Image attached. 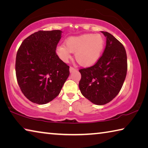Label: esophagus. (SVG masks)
Returning a JSON list of instances; mask_svg holds the SVG:
<instances>
[{"label":"esophagus","mask_w":148,"mask_h":148,"mask_svg":"<svg viewBox=\"0 0 148 148\" xmlns=\"http://www.w3.org/2000/svg\"><path fill=\"white\" fill-rule=\"evenodd\" d=\"M76 69H75V68H74L73 66H71V67H70V72H72L73 71H76Z\"/></svg>","instance_id":"1"}]
</instances>
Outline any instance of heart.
<instances>
[{
	"label": "heart",
	"mask_w": 148,
	"mask_h": 148,
	"mask_svg": "<svg viewBox=\"0 0 148 148\" xmlns=\"http://www.w3.org/2000/svg\"><path fill=\"white\" fill-rule=\"evenodd\" d=\"M105 42L99 34H86L70 37L64 45H59L56 48L57 56L62 61H68L71 53H75V58L79 64L90 66L99 61L103 52Z\"/></svg>",
	"instance_id": "obj_1"
}]
</instances>
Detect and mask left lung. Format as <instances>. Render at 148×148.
<instances>
[{
    "label": "left lung",
    "mask_w": 148,
    "mask_h": 148,
    "mask_svg": "<svg viewBox=\"0 0 148 148\" xmlns=\"http://www.w3.org/2000/svg\"><path fill=\"white\" fill-rule=\"evenodd\" d=\"M103 54L93 66L79 70L82 77L79 88L92 103L104 105L112 101L124 83L127 71V53L118 40L108 32Z\"/></svg>",
    "instance_id": "obj_1"
}]
</instances>
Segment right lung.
Returning <instances> with one entry per match:
<instances>
[{"instance_id":"obj_1","label":"right lung","mask_w":148,"mask_h":148,"mask_svg":"<svg viewBox=\"0 0 148 148\" xmlns=\"http://www.w3.org/2000/svg\"><path fill=\"white\" fill-rule=\"evenodd\" d=\"M61 33L60 30L36 32L25 39L17 50V83L34 103L44 104L53 100L70 74L69 66L56 53Z\"/></svg>"}]
</instances>
